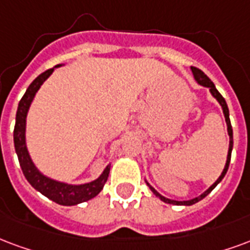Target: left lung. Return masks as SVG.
Wrapping results in <instances>:
<instances>
[{"label":"left lung","instance_id":"left-lung-1","mask_svg":"<svg viewBox=\"0 0 250 250\" xmlns=\"http://www.w3.org/2000/svg\"><path fill=\"white\" fill-rule=\"evenodd\" d=\"M192 73H193V75H195V79L197 81V82L200 83L201 86H205V87H209V91L212 92V95H213L217 101H219V103L221 104V107H223V112H224V115H225V120H227V125H228V134H229V151H228V158H227V163H225V168H224V171L223 173L220 175V177L216 180V182L212 184V186L207 189V191L203 193L201 196H199V197H196V199H192V200H188V201H176V200H171V199H167V197H164V196H162L160 193H159L153 187H151L147 183V186L151 188V191L155 193V195L158 196L159 199L162 201H164V203H168V204H175V205H192V204H195V203H197V201H200L201 199H204L205 196L208 195V193H210V191L213 189L214 187L217 186L221 180H223V177L225 176V173H227V171H228V168H229V163H230V155H232V148H233V131H232V125H230V120H229V110H228V106H227V102H225V99L223 98V95L220 94L219 91H217V88L214 87V84L213 82L210 81L207 75H205L203 71H201L200 68H197V67H193L192 66Z\"/></svg>","mask_w":250,"mask_h":250}]
</instances>
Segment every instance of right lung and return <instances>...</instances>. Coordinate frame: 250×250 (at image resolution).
<instances>
[{
	"instance_id": "right-lung-1",
	"label": "right lung",
	"mask_w": 250,
	"mask_h": 250,
	"mask_svg": "<svg viewBox=\"0 0 250 250\" xmlns=\"http://www.w3.org/2000/svg\"><path fill=\"white\" fill-rule=\"evenodd\" d=\"M58 67V66H57ZM54 71V68H49L45 73L40 74L30 86L27 87L26 92L23 94L21 101L18 103V110L16 115V125H14V147H16L17 156L20 160V166L22 172L26 177V180L31 186L40 191L42 195L49 197L50 200L55 201L61 205H75L83 201H87L99 193L103 189V186L106 184L107 177L110 173V166H107L101 176L97 180H94L87 184L82 186H70L64 183L55 182L53 179L43 176L31 162L29 152H27L26 143H25V127H26V115L31 101L36 95V92L40 90L41 84L49 78L50 74Z\"/></svg>"
}]
</instances>
